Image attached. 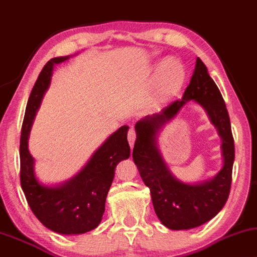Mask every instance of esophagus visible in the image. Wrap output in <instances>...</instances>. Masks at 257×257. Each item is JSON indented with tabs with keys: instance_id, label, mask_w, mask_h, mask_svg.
Here are the masks:
<instances>
[{
	"instance_id": "34e87169",
	"label": "esophagus",
	"mask_w": 257,
	"mask_h": 257,
	"mask_svg": "<svg viewBox=\"0 0 257 257\" xmlns=\"http://www.w3.org/2000/svg\"><path fill=\"white\" fill-rule=\"evenodd\" d=\"M135 140H136V132L134 128H130L128 130V142L130 144V147H134V143H135Z\"/></svg>"
}]
</instances>
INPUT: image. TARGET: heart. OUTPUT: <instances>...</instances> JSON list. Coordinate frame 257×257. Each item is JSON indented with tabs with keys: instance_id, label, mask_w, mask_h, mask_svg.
Wrapping results in <instances>:
<instances>
[{
	"instance_id": "b5f03b06",
	"label": "heart",
	"mask_w": 257,
	"mask_h": 257,
	"mask_svg": "<svg viewBox=\"0 0 257 257\" xmlns=\"http://www.w3.org/2000/svg\"><path fill=\"white\" fill-rule=\"evenodd\" d=\"M177 68H175V67ZM171 69H170L169 68ZM170 71L168 72V70ZM186 79V71L181 63L177 60L170 59L160 67L156 78L153 100L162 101L172 97L181 89Z\"/></svg>"
}]
</instances>
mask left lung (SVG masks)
I'll use <instances>...</instances> for the list:
<instances>
[{"mask_svg":"<svg viewBox=\"0 0 257 257\" xmlns=\"http://www.w3.org/2000/svg\"><path fill=\"white\" fill-rule=\"evenodd\" d=\"M193 98L207 110L223 141L224 166L214 179L202 185H186L175 179L162 162L155 144V135L161 125ZM135 130L134 163L145 186L150 188L153 208L160 221L171 229H189L212 219L223 209L231 190L234 140L223 95L200 57L182 99L172 101L159 114L139 121Z\"/></svg>","mask_w":257,"mask_h":257,"instance_id":"left-lung-1","label":"left lung"}]
</instances>
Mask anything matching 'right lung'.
<instances>
[{"label":"right lung","mask_w":257,"mask_h":257,"mask_svg":"<svg viewBox=\"0 0 257 257\" xmlns=\"http://www.w3.org/2000/svg\"><path fill=\"white\" fill-rule=\"evenodd\" d=\"M67 59V56L54 57L48 61L31 91L19 145L21 185L31 210L44 226L61 234H80L92 231L101 221L114 168L130 155L127 140L129 127L123 125L114 133L95 151L80 173L63 186L49 188L38 182L34 177L33 158L28 149L31 124L49 85L53 66Z\"/></svg>","instance_id":"obj_1"}]
</instances>
